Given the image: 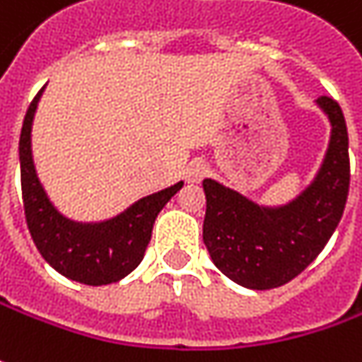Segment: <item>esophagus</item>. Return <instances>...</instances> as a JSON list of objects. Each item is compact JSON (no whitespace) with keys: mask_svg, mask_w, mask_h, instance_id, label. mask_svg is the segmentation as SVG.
Instances as JSON below:
<instances>
[{"mask_svg":"<svg viewBox=\"0 0 362 362\" xmlns=\"http://www.w3.org/2000/svg\"><path fill=\"white\" fill-rule=\"evenodd\" d=\"M186 180L188 182H200L206 174H209V165H206V162H202V160H192L190 164L186 165Z\"/></svg>","mask_w":362,"mask_h":362,"instance_id":"34e87169","label":"esophagus"}]
</instances>
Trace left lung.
<instances>
[{
  "label": "left lung",
  "mask_w": 362,
  "mask_h": 362,
  "mask_svg": "<svg viewBox=\"0 0 362 362\" xmlns=\"http://www.w3.org/2000/svg\"><path fill=\"white\" fill-rule=\"evenodd\" d=\"M332 125L330 144L314 182L284 206H261L218 182H202L206 214L202 239L212 263L249 290H272L291 281L320 255L344 212L351 164L342 109L320 97Z\"/></svg>",
  "instance_id": "obj_1"
}]
</instances>
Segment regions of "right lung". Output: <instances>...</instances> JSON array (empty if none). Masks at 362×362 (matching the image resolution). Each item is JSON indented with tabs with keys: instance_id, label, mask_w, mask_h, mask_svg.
I'll return each mask as SVG.
<instances>
[{
	"instance_id": "1",
	"label": "right lung",
	"mask_w": 362,
	"mask_h": 362,
	"mask_svg": "<svg viewBox=\"0 0 362 362\" xmlns=\"http://www.w3.org/2000/svg\"><path fill=\"white\" fill-rule=\"evenodd\" d=\"M42 90L25 111L20 135L22 198L30 235L40 255L58 274L87 286L115 284L141 263L156 216L184 182L137 200L125 212L103 223H74L62 216L46 197L32 160L30 135Z\"/></svg>"
}]
</instances>
